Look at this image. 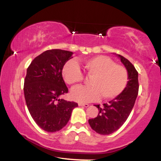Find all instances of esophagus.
<instances>
[{
	"mask_svg": "<svg viewBox=\"0 0 161 161\" xmlns=\"http://www.w3.org/2000/svg\"><path fill=\"white\" fill-rule=\"evenodd\" d=\"M79 106H82V107H85V108H88L89 105L88 104H83V103H79Z\"/></svg>",
	"mask_w": 161,
	"mask_h": 161,
	"instance_id": "obj_1",
	"label": "esophagus"
}]
</instances>
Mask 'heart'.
<instances>
[{
    "label": "heart",
    "instance_id": "heart-1",
    "mask_svg": "<svg viewBox=\"0 0 161 161\" xmlns=\"http://www.w3.org/2000/svg\"><path fill=\"white\" fill-rule=\"evenodd\" d=\"M85 72L89 77L90 87L77 86L72 88L70 95L79 102H90L101 96L111 100L123 93L129 82V73L125 66L116 64L109 57L99 55L82 63ZM63 78L69 85L82 82L84 75L76 62L70 60L64 65Z\"/></svg>",
    "mask_w": 161,
    "mask_h": 161
}]
</instances>
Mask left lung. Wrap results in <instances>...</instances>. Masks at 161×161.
Returning <instances> with one entry per match:
<instances>
[{"instance_id": "1", "label": "left lung", "mask_w": 161, "mask_h": 161, "mask_svg": "<svg viewBox=\"0 0 161 161\" xmlns=\"http://www.w3.org/2000/svg\"><path fill=\"white\" fill-rule=\"evenodd\" d=\"M129 73V82L121 95L100 106L98 114L94 119H88V123L93 130L101 135H110L118 130L125 123L133 108L138 93V72L129 60L117 54Z\"/></svg>"}]
</instances>
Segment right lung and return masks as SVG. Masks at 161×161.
Segmentation results:
<instances>
[{
  "label": "right lung",
  "instance_id": "right-lung-1",
  "mask_svg": "<svg viewBox=\"0 0 161 161\" xmlns=\"http://www.w3.org/2000/svg\"><path fill=\"white\" fill-rule=\"evenodd\" d=\"M73 52L47 50L32 60L24 80V95L28 110L36 124L43 130L54 132L67 124L78 104L60 99L68 92L62 70Z\"/></svg>",
  "mask_w": 161,
  "mask_h": 161
}]
</instances>
